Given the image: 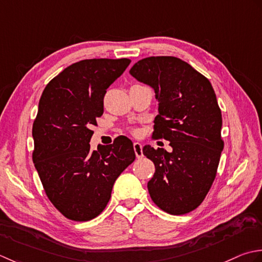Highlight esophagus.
Masks as SVG:
<instances>
[{"label": "esophagus", "mask_w": 262, "mask_h": 262, "mask_svg": "<svg viewBox=\"0 0 262 262\" xmlns=\"http://www.w3.org/2000/svg\"><path fill=\"white\" fill-rule=\"evenodd\" d=\"M133 149H135L136 156L138 158H141L143 156V154H142V145H141L140 142H135V143H133Z\"/></svg>", "instance_id": "1"}]
</instances>
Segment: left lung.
Returning <instances> with one entry per match:
<instances>
[{
	"label": "left lung",
	"instance_id": "left-lung-1",
	"mask_svg": "<svg viewBox=\"0 0 262 262\" xmlns=\"http://www.w3.org/2000/svg\"><path fill=\"white\" fill-rule=\"evenodd\" d=\"M130 74L155 90L158 115L152 136L168 140L173 149L143 147L156 168L149 194L162 210L184 215L204 201L216 178L224 148L216 94L209 80L174 56L142 58Z\"/></svg>",
	"mask_w": 262,
	"mask_h": 262
}]
</instances>
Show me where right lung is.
Instances as JSON below:
<instances>
[{
    "label": "right lung",
    "mask_w": 262,
    "mask_h": 262,
    "mask_svg": "<svg viewBox=\"0 0 262 262\" xmlns=\"http://www.w3.org/2000/svg\"><path fill=\"white\" fill-rule=\"evenodd\" d=\"M129 58H92L71 64L45 87L33 125V161L46 195L63 216L87 222L108 204L120 174L133 163L130 139L90 150L103 115L104 96L130 64Z\"/></svg>",
    "instance_id": "right-lung-1"
}]
</instances>
